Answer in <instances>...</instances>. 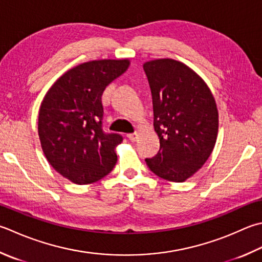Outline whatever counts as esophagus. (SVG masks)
<instances>
[{
    "label": "esophagus",
    "mask_w": 262,
    "mask_h": 262,
    "mask_svg": "<svg viewBox=\"0 0 262 262\" xmlns=\"http://www.w3.org/2000/svg\"><path fill=\"white\" fill-rule=\"evenodd\" d=\"M137 136H138L137 133H132V134L127 135V137L129 138V141H132V142H135L137 140Z\"/></svg>",
    "instance_id": "34e87169"
}]
</instances>
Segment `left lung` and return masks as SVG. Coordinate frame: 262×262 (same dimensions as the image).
<instances>
[{
    "mask_svg": "<svg viewBox=\"0 0 262 262\" xmlns=\"http://www.w3.org/2000/svg\"><path fill=\"white\" fill-rule=\"evenodd\" d=\"M151 89L153 126L160 150L147 167L166 181L182 183L194 175L216 144L218 110L207 84L176 60L159 59L143 66Z\"/></svg>",
    "mask_w": 262,
    "mask_h": 262,
    "instance_id": "left-lung-1",
    "label": "left lung"
}]
</instances>
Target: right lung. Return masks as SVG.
Returning <instances> with one entry per match:
<instances>
[{
  "mask_svg": "<svg viewBox=\"0 0 262 262\" xmlns=\"http://www.w3.org/2000/svg\"><path fill=\"white\" fill-rule=\"evenodd\" d=\"M129 61L97 60L67 71L44 96L38 114L43 152L60 175L78 185L106 176L122 136L103 130L102 94Z\"/></svg>",
  "mask_w": 262,
  "mask_h": 262,
  "instance_id": "1",
  "label": "right lung"
}]
</instances>
